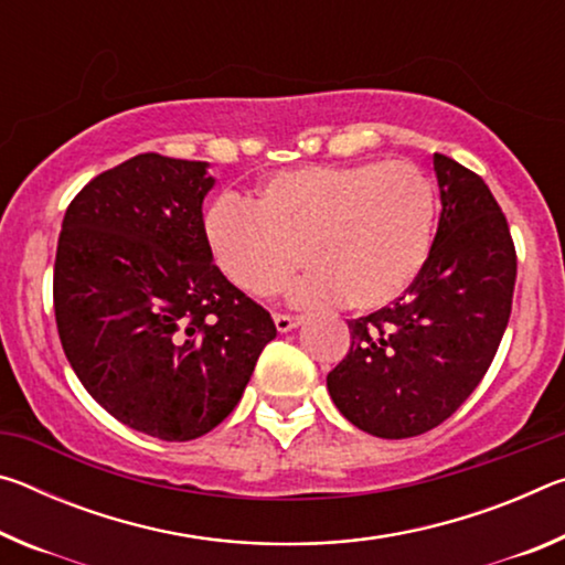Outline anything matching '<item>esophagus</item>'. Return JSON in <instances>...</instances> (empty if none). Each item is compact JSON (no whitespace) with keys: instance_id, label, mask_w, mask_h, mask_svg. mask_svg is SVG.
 Segmentation results:
<instances>
[{"instance_id":"obj_1","label":"esophagus","mask_w":565,"mask_h":565,"mask_svg":"<svg viewBox=\"0 0 565 565\" xmlns=\"http://www.w3.org/2000/svg\"><path fill=\"white\" fill-rule=\"evenodd\" d=\"M274 323L279 331H291L294 327H299L301 317H289V313H274Z\"/></svg>"}]
</instances>
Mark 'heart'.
<instances>
[{
  "mask_svg": "<svg viewBox=\"0 0 565 565\" xmlns=\"http://www.w3.org/2000/svg\"><path fill=\"white\" fill-rule=\"evenodd\" d=\"M438 216L434 179L414 161H361L279 171L248 204L222 199L206 214L218 269L256 299L299 271L296 303L343 301L356 311L396 301L424 271Z\"/></svg>",
  "mask_w": 565,
  "mask_h": 565,
  "instance_id": "b5f03b06",
  "label": "heart"
}]
</instances>
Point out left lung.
Segmentation results:
<instances>
[{
  "mask_svg": "<svg viewBox=\"0 0 565 565\" xmlns=\"http://www.w3.org/2000/svg\"><path fill=\"white\" fill-rule=\"evenodd\" d=\"M441 218L424 271L398 299L349 321L351 349L327 386L353 426L411 438L473 394L509 327L513 236L491 189L451 157H434Z\"/></svg>",
  "mask_w": 565,
  "mask_h": 565,
  "instance_id": "obj_1",
  "label": "left lung"
}]
</instances>
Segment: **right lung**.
Returning a JSON list of instances; mask_svg holds the SVG:
<instances>
[{
    "mask_svg": "<svg viewBox=\"0 0 565 565\" xmlns=\"http://www.w3.org/2000/svg\"><path fill=\"white\" fill-rule=\"evenodd\" d=\"M212 184L204 161L137 154L72 199L56 242L54 319L74 374L161 441L222 424L276 337L271 313L212 262Z\"/></svg>",
    "mask_w": 565,
    "mask_h": 565,
    "instance_id": "1",
    "label": "right lung"
}]
</instances>
